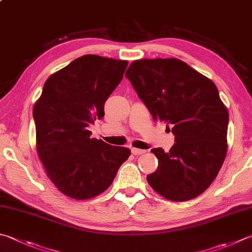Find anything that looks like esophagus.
Returning a JSON list of instances; mask_svg holds the SVG:
<instances>
[{"label": "esophagus", "mask_w": 252, "mask_h": 252, "mask_svg": "<svg viewBox=\"0 0 252 252\" xmlns=\"http://www.w3.org/2000/svg\"><path fill=\"white\" fill-rule=\"evenodd\" d=\"M146 150L144 149H138V148H131V154L135 155V156H138V155H142L145 154Z\"/></svg>", "instance_id": "esophagus-1"}]
</instances>
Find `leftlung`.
I'll return each mask as SVG.
<instances>
[{
    "label": "left lung",
    "instance_id": "1",
    "mask_svg": "<svg viewBox=\"0 0 252 252\" xmlns=\"http://www.w3.org/2000/svg\"><path fill=\"white\" fill-rule=\"evenodd\" d=\"M129 80L154 120L172 126L168 153L154 148L158 168L147 181L161 196L189 201L210 187L227 154L228 111L215 83L177 58L135 60Z\"/></svg>",
    "mask_w": 252,
    "mask_h": 252
}]
</instances>
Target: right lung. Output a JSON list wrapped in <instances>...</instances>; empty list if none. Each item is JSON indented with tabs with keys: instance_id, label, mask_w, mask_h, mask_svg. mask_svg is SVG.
<instances>
[{
	"instance_id": "1",
	"label": "right lung",
	"mask_w": 252,
	"mask_h": 252,
	"mask_svg": "<svg viewBox=\"0 0 252 252\" xmlns=\"http://www.w3.org/2000/svg\"><path fill=\"white\" fill-rule=\"evenodd\" d=\"M127 64L97 55L79 57L47 79L34 105L38 157L55 187L74 200L103 193L130 156L124 147L91 138L88 129L104 116V104Z\"/></svg>"
}]
</instances>
